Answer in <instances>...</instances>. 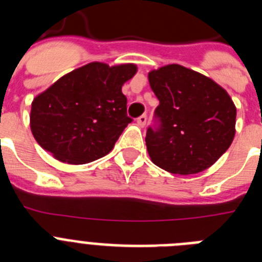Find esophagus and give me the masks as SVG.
<instances>
[{
  "label": "esophagus",
  "mask_w": 262,
  "mask_h": 262,
  "mask_svg": "<svg viewBox=\"0 0 262 262\" xmlns=\"http://www.w3.org/2000/svg\"><path fill=\"white\" fill-rule=\"evenodd\" d=\"M136 123H138L139 126L142 127V128H144L145 124H147V115L143 114L142 117H139L138 119H136Z\"/></svg>",
  "instance_id": "1"
}]
</instances>
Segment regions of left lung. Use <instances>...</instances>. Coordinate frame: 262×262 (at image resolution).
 <instances>
[{
	"mask_svg": "<svg viewBox=\"0 0 262 262\" xmlns=\"http://www.w3.org/2000/svg\"><path fill=\"white\" fill-rule=\"evenodd\" d=\"M148 81L160 105L161 127L147 129L152 163L173 174L209 169L235 138L236 106L230 94L200 72L168 64L152 69Z\"/></svg>",
	"mask_w": 262,
	"mask_h": 262,
	"instance_id": "1",
	"label": "left lung"
}]
</instances>
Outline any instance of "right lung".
Listing matches in <instances>:
<instances>
[{
  "label": "right lung",
  "mask_w": 262,
  "mask_h": 262,
  "mask_svg": "<svg viewBox=\"0 0 262 262\" xmlns=\"http://www.w3.org/2000/svg\"><path fill=\"white\" fill-rule=\"evenodd\" d=\"M136 72L133 62L93 61L60 77L31 103L30 128L38 144L75 165L106 156L131 122L122 86Z\"/></svg>",
  "instance_id": "right-lung-1"
}]
</instances>
